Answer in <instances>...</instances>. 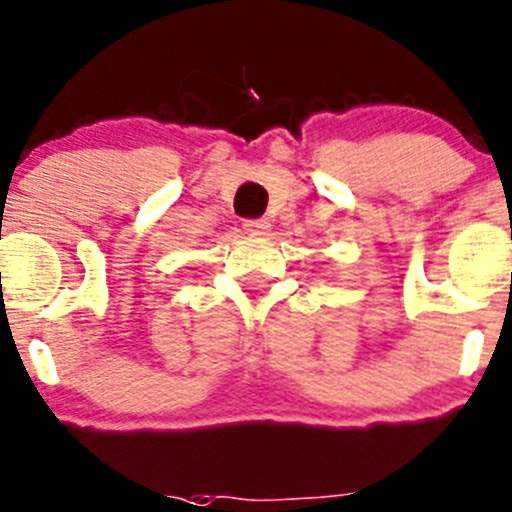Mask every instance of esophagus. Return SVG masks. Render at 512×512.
I'll list each match as a JSON object with an SVG mask.
<instances>
[{"mask_svg":"<svg viewBox=\"0 0 512 512\" xmlns=\"http://www.w3.org/2000/svg\"><path fill=\"white\" fill-rule=\"evenodd\" d=\"M245 230L252 237H265L270 232V223L267 220H245Z\"/></svg>","mask_w":512,"mask_h":512,"instance_id":"1","label":"esophagus"}]
</instances>
